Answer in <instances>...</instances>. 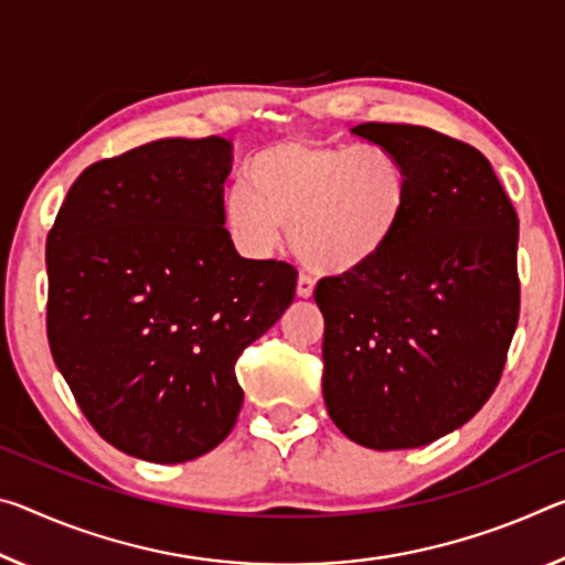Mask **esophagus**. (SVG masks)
<instances>
[{
  "label": "esophagus",
  "mask_w": 565,
  "mask_h": 565,
  "mask_svg": "<svg viewBox=\"0 0 565 565\" xmlns=\"http://www.w3.org/2000/svg\"><path fill=\"white\" fill-rule=\"evenodd\" d=\"M311 294H315V279H309V276H299L297 297L299 299H311Z\"/></svg>",
  "instance_id": "esophagus-1"
}]
</instances>
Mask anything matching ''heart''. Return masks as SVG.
I'll use <instances>...</instances> for the list:
<instances>
[{
  "mask_svg": "<svg viewBox=\"0 0 565 565\" xmlns=\"http://www.w3.org/2000/svg\"><path fill=\"white\" fill-rule=\"evenodd\" d=\"M409 199V170L392 150L289 138L248 160L246 185L223 199V226L254 258L271 256L289 228L309 271L354 276L390 254Z\"/></svg>",
  "mask_w": 565,
  "mask_h": 565,
  "instance_id": "b5f03b06",
  "label": "heart"
}]
</instances>
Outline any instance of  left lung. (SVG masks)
I'll use <instances>...</instances> for the list:
<instances>
[{
  "instance_id": "1",
  "label": "left lung",
  "mask_w": 565,
  "mask_h": 565,
  "mask_svg": "<svg viewBox=\"0 0 565 565\" xmlns=\"http://www.w3.org/2000/svg\"><path fill=\"white\" fill-rule=\"evenodd\" d=\"M356 138L409 170L390 254L317 284L324 402L349 440L409 450L486 405L518 327V216L488 158L423 125L362 122Z\"/></svg>"
}]
</instances>
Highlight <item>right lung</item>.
Wrapping results in <instances>:
<instances>
[{
  "mask_svg": "<svg viewBox=\"0 0 565 565\" xmlns=\"http://www.w3.org/2000/svg\"><path fill=\"white\" fill-rule=\"evenodd\" d=\"M231 142L163 138L85 168L47 236V339L103 440L185 462L244 405L241 352L289 309L297 271L223 228Z\"/></svg>",
  "mask_w": 565,
  "mask_h": 565,
  "instance_id": "1",
  "label": "right lung"
}]
</instances>
